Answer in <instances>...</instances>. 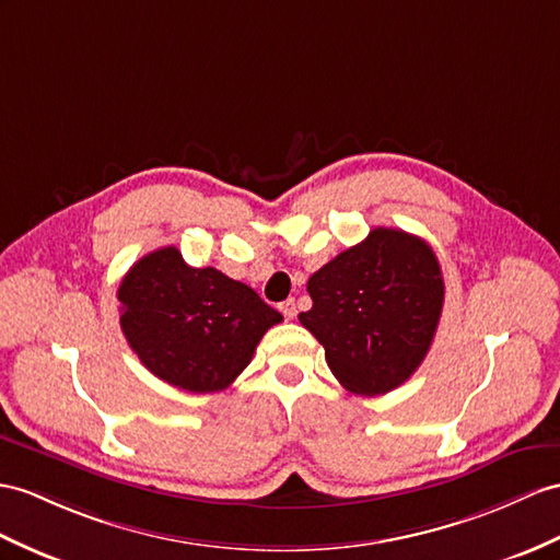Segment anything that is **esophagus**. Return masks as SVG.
I'll return each instance as SVG.
<instances>
[{
    "mask_svg": "<svg viewBox=\"0 0 560 560\" xmlns=\"http://www.w3.org/2000/svg\"><path fill=\"white\" fill-rule=\"evenodd\" d=\"M280 313H282V316H284V318H288V320H292V318L296 316V306H294V299H288V302H282V304H280Z\"/></svg>",
    "mask_w": 560,
    "mask_h": 560,
    "instance_id": "1",
    "label": "esophagus"
}]
</instances>
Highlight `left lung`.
Segmentation results:
<instances>
[{"instance_id": "1", "label": "left lung", "mask_w": 560, "mask_h": 560, "mask_svg": "<svg viewBox=\"0 0 560 560\" xmlns=\"http://www.w3.org/2000/svg\"><path fill=\"white\" fill-rule=\"evenodd\" d=\"M299 323L318 339L332 375L353 394L404 385L438 332L444 280L432 247L397 228H375L308 278Z\"/></svg>"}]
</instances>
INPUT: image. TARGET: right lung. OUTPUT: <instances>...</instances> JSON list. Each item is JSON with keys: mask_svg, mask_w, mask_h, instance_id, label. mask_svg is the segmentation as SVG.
<instances>
[{"mask_svg": "<svg viewBox=\"0 0 560 560\" xmlns=\"http://www.w3.org/2000/svg\"><path fill=\"white\" fill-rule=\"evenodd\" d=\"M118 302L120 330L147 371L192 394L225 389L282 320L249 284L187 266L175 247L132 264Z\"/></svg>", "mask_w": 560, "mask_h": 560, "instance_id": "1", "label": "right lung"}]
</instances>
